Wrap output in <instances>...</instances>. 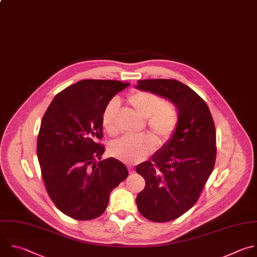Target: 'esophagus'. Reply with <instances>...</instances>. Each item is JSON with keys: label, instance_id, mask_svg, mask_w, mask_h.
<instances>
[{"label": "esophagus", "instance_id": "obj_1", "mask_svg": "<svg viewBox=\"0 0 257 257\" xmlns=\"http://www.w3.org/2000/svg\"><path fill=\"white\" fill-rule=\"evenodd\" d=\"M128 170H129V174L130 175H133L135 173V170H134V168L132 166H128Z\"/></svg>", "mask_w": 257, "mask_h": 257}]
</instances>
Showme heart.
I'll return each mask as SVG.
<instances>
[{
    "label": "heart",
    "instance_id": "heart-1",
    "mask_svg": "<svg viewBox=\"0 0 257 257\" xmlns=\"http://www.w3.org/2000/svg\"><path fill=\"white\" fill-rule=\"evenodd\" d=\"M128 105L141 118L147 119L150 131L160 140L166 141L173 136L179 123L176 107L153 93L138 91L127 99ZM119 105L112 101L104 110L102 123L105 131L115 136L118 134L117 123ZM156 147L155 139L150 135L123 137L110 146V154L126 163H137L151 154Z\"/></svg>",
    "mask_w": 257,
    "mask_h": 257
}]
</instances>
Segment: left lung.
<instances>
[{"mask_svg":"<svg viewBox=\"0 0 257 257\" xmlns=\"http://www.w3.org/2000/svg\"><path fill=\"white\" fill-rule=\"evenodd\" d=\"M136 89L156 94L178 109L173 136L151 157L136 166L145 180L137 195L140 214L152 222H168L189 211L198 201L216 160V130L205 101L176 79L138 80Z\"/></svg>","mask_w":257,"mask_h":257,"instance_id":"obj_1","label":"left lung"}]
</instances>
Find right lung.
I'll use <instances>...</instances> for the list:
<instances>
[{"label":"right lung","mask_w":257,"mask_h":257,"mask_svg":"<svg viewBox=\"0 0 257 257\" xmlns=\"http://www.w3.org/2000/svg\"><path fill=\"white\" fill-rule=\"evenodd\" d=\"M130 83L83 79L57 94L47 108L37 139L46 191L55 206L75 220L101 216L111 192L128 177L120 160L97 162L105 152L102 117L115 95Z\"/></svg>","instance_id":"right-lung-1"}]
</instances>
